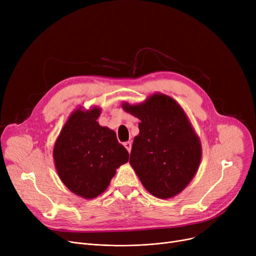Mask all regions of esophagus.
Segmentation results:
<instances>
[{"mask_svg": "<svg viewBox=\"0 0 256 256\" xmlns=\"http://www.w3.org/2000/svg\"><path fill=\"white\" fill-rule=\"evenodd\" d=\"M124 147H126V148L128 150V152H130V150H132V143L130 142V141H128V142H124Z\"/></svg>", "mask_w": 256, "mask_h": 256, "instance_id": "esophagus-1", "label": "esophagus"}]
</instances>
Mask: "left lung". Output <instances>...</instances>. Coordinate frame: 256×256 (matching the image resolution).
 Masks as SVG:
<instances>
[{
	"mask_svg": "<svg viewBox=\"0 0 256 256\" xmlns=\"http://www.w3.org/2000/svg\"><path fill=\"white\" fill-rule=\"evenodd\" d=\"M122 106L141 120L130 164L150 194L176 196L192 180L201 160L199 138L182 106L160 93L143 104Z\"/></svg>",
	"mask_w": 256,
	"mask_h": 256,
	"instance_id": "obj_1",
	"label": "left lung"
}]
</instances>
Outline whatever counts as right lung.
Instances as JSON below:
<instances>
[{"label": "right lung", "instance_id": "add662e5", "mask_svg": "<svg viewBox=\"0 0 256 256\" xmlns=\"http://www.w3.org/2000/svg\"><path fill=\"white\" fill-rule=\"evenodd\" d=\"M100 114V108L74 111L54 147L60 180L72 193L86 199L102 194L116 169L130 156L115 132L98 124Z\"/></svg>", "mask_w": 256, "mask_h": 256}]
</instances>
